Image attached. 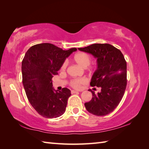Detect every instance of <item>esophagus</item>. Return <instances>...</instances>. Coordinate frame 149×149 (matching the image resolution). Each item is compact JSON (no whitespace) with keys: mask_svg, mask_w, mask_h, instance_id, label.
<instances>
[{"mask_svg":"<svg viewBox=\"0 0 149 149\" xmlns=\"http://www.w3.org/2000/svg\"><path fill=\"white\" fill-rule=\"evenodd\" d=\"M79 91H75V90H72L71 91V93L72 94H74V93H78Z\"/></svg>","mask_w":149,"mask_h":149,"instance_id":"1","label":"esophagus"}]
</instances>
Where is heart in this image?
Masks as SVG:
<instances>
[{"label": "heart", "instance_id": "1", "mask_svg": "<svg viewBox=\"0 0 149 149\" xmlns=\"http://www.w3.org/2000/svg\"><path fill=\"white\" fill-rule=\"evenodd\" d=\"M73 61L77 65L80 66L81 67L83 68H87L88 70H95L96 65H93L87 68L90 65L91 63V58L90 56L86 53L84 52H78L76 53L73 57ZM67 67V63L64 62L61 66V71L65 72ZM87 82L86 78H80V79H74L70 81V85L74 88L77 89L79 88L82 84H85Z\"/></svg>", "mask_w": 149, "mask_h": 149}]
</instances>
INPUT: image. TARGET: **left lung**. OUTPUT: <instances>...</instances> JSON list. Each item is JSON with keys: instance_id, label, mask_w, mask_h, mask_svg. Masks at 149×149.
Instances as JSON below:
<instances>
[{"instance_id": "1", "label": "left lung", "mask_w": 149, "mask_h": 149, "mask_svg": "<svg viewBox=\"0 0 149 149\" xmlns=\"http://www.w3.org/2000/svg\"><path fill=\"white\" fill-rule=\"evenodd\" d=\"M78 49L97 59V68L90 85L101 89L97 94L88 90L92 93V99L84 104L85 107L95 115H108L118 106L127 86V63L124 57L120 50L108 43H95Z\"/></svg>"}]
</instances>
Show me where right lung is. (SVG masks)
Wrapping results in <instances>:
<instances>
[{
	"label": "right lung",
	"mask_w": 149,
	"mask_h": 149,
	"mask_svg": "<svg viewBox=\"0 0 149 149\" xmlns=\"http://www.w3.org/2000/svg\"><path fill=\"white\" fill-rule=\"evenodd\" d=\"M76 50H63L49 43L36 44L27 50L22 60V83L27 97L45 118H57L65 112L70 90L66 88L55 90L52 78L58 74L66 58Z\"/></svg>",
	"instance_id": "add662e5"
}]
</instances>
